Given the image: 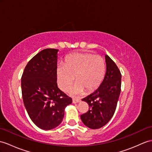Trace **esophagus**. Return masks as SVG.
<instances>
[{
	"label": "esophagus",
	"instance_id": "1",
	"mask_svg": "<svg viewBox=\"0 0 152 152\" xmlns=\"http://www.w3.org/2000/svg\"><path fill=\"white\" fill-rule=\"evenodd\" d=\"M72 102H73V104H76V103H78V102H80V100L79 99H73Z\"/></svg>",
	"mask_w": 152,
	"mask_h": 152
}]
</instances>
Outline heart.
<instances>
[{
  "mask_svg": "<svg viewBox=\"0 0 152 152\" xmlns=\"http://www.w3.org/2000/svg\"><path fill=\"white\" fill-rule=\"evenodd\" d=\"M56 73L58 85L62 90L67 91L75 77L77 83L69 92L80 95L85 90L92 92L99 86L105 74V64L99 55L76 53L68 55L64 64L57 66Z\"/></svg>",
  "mask_w": 152,
  "mask_h": 152,
  "instance_id": "1",
  "label": "heart"
}]
</instances>
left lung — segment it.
Returning <instances> with one entry per match:
<instances>
[{
    "instance_id": "1",
    "label": "left lung",
    "mask_w": 152,
    "mask_h": 152,
    "mask_svg": "<svg viewBox=\"0 0 152 152\" xmlns=\"http://www.w3.org/2000/svg\"><path fill=\"white\" fill-rule=\"evenodd\" d=\"M106 72L102 83L93 93L83 99L89 110L80 115L83 123L91 129H99L106 125L115 112L121 94V73L116 64L105 55Z\"/></svg>"
}]
</instances>
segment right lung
Listing matches in <instances>:
<instances>
[{
	"label": "right lung",
	"instance_id": "obj_1",
	"mask_svg": "<svg viewBox=\"0 0 152 152\" xmlns=\"http://www.w3.org/2000/svg\"><path fill=\"white\" fill-rule=\"evenodd\" d=\"M58 50L47 48L28 62L21 78L22 95L29 117L37 126L45 130L61 123L71 97L57 84Z\"/></svg>",
	"mask_w": 152,
	"mask_h": 152
}]
</instances>
